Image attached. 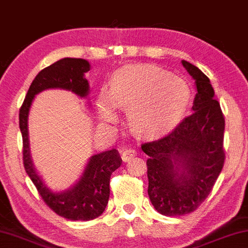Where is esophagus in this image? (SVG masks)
<instances>
[{
	"mask_svg": "<svg viewBox=\"0 0 248 248\" xmlns=\"http://www.w3.org/2000/svg\"><path fill=\"white\" fill-rule=\"evenodd\" d=\"M120 154H121V158L124 162H127V161H129L133 158L135 155H136V151L133 150V148H124V150L120 151Z\"/></svg>",
	"mask_w": 248,
	"mask_h": 248,
	"instance_id": "34e87169",
	"label": "esophagus"
}]
</instances>
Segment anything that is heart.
I'll return each instance as SVG.
<instances>
[{
    "label": "heart",
    "instance_id": "1",
    "mask_svg": "<svg viewBox=\"0 0 248 248\" xmlns=\"http://www.w3.org/2000/svg\"><path fill=\"white\" fill-rule=\"evenodd\" d=\"M191 101V88L184 78L153 64L130 65L112 79L110 91L97 98L101 117L110 120L115 105L128 110L130 129L138 136H152L183 117Z\"/></svg>",
    "mask_w": 248,
    "mask_h": 248
}]
</instances>
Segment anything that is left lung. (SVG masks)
Returning a JSON list of instances; mask_svg holds the SVG:
<instances>
[{"label": "left lung", "mask_w": 248, "mask_h": 248, "mask_svg": "<svg viewBox=\"0 0 248 248\" xmlns=\"http://www.w3.org/2000/svg\"><path fill=\"white\" fill-rule=\"evenodd\" d=\"M181 62L195 79L193 112L166 136L141 144L148 155V196L167 217L194 212L212 191L226 158L224 117L210 79L195 65Z\"/></svg>", "instance_id": "obj_1"}]
</instances>
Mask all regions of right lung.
<instances>
[{
  "instance_id": "add662e5",
  "label": "right lung",
  "mask_w": 248,
  "mask_h": 248,
  "mask_svg": "<svg viewBox=\"0 0 248 248\" xmlns=\"http://www.w3.org/2000/svg\"><path fill=\"white\" fill-rule=\"evenodd\" d=\"M90 63L84 59L64 58L38 72L19 111V127L22 135V160L27 174L44 203L58 216L68 220L88 221L104 212L110 197V178L121 166L122 160L117 150L93 155L82 173L80 180L71 189L54 194L43 184L32 167L29 155L27 121L31 102L35 95L48 88H63L84 97L88 94L90 85L85 72Z\"/></svg>"
}]
</instances>
